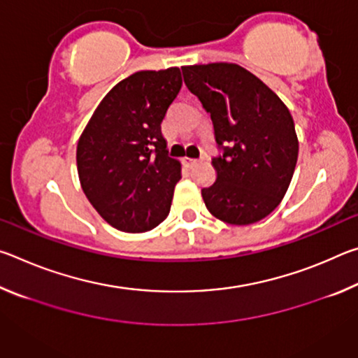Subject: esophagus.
<instances>
[{"label":"esophagus","mask_w":358,"mask_h":358,"mask_svg":"<svg viewBox=\"0 0 358 358\" xmlns=\"http://www.w3.org/2000/svg\"><path fill=\"white\" fill-rule=\"evenodd\" d=\"M183 162H185L186 167H194V166H197L201 161H199V159H192V157H185Z\"/></svg>","instance_id":"34e87169"}]
</instances>
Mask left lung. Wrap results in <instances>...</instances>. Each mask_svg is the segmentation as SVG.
I'll use <instances>...</instances> for the list:
<instances>
[{"label": "left lung", "instance_id": "left-lung-1", "mask_svg": "<svg viewBox=\"0 0 358 358\" xmlns=\"http://www.w3.org/2000/svg\"><path fill=\"white\" fill-rule=\"evenodd\" d=\"M185 83L210 113L222 155L216 181L203 187L211 215L234 226L268 216L292 180L299 138L292 115L275 92L235 63L183 66Z\"/></svg>", "mask_w": 358, "mask_h": 358}]
</instances>
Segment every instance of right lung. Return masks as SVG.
<instances>
[{
	"label": "right lung",
	"mask_w": 358,
	"mask_h": 358,
	"mask_svg": "<svg viewBox=\"0 0 358 358\" xmlns=\"http://www.w3.org/2000/svg\"><path fill=\"white\" fill-rule=\"evenodd\" d=\"M181 83L178 68L134 72L104 96L78 138L82 189L115 229L147 232L171 211L181 164L167 155L161 123Z\"/></svg>",
	"instance_id": "obj_1"
}]
</instances>
